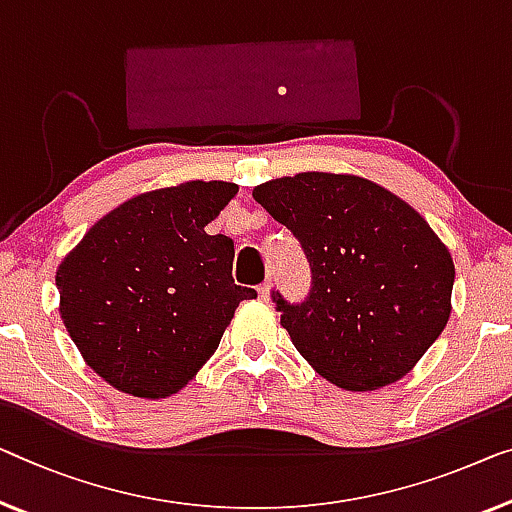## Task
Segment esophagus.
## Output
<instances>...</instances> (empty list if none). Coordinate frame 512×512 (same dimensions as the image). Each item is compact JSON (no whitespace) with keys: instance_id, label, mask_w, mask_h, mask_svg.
I'll use <instances>...</instances> for the list:
<instances>
[{"instance_id":"esophagus-1","label":"esophagus","mask_w":512,"mask_h":512,"mask_svg":"<svg viewBox=\"0 0 512 512\" xmlns=\"http://www.w3.org/2000/svg\"><path fill=\"white\" fill-rule=\"evenodd\" d=\"M269 292H271V278H269V280H264L262 285L257 287V294H259V299H269Z\"/></svg>"}]
</instances>
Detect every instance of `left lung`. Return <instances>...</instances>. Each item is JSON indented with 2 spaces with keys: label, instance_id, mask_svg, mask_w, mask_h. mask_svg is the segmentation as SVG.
I'll return each instance as SVG.
<instances>
[{
  "label": "left lung",
  "instance_id": "8db88e82",
  "mask_svg": "<svg viewBox=\"0 0 512 512\" xmlns=\"http://www.w3.org/2000/svg\"><path fill=\"white\" fill-rule=\"evenodd\" d=\"M253 197L308 257V296L271 294L305 361L345 391L407 375L446 329L455 282L453 257L421 213L352 174L303 172Z\"/></svg>",
  "mask_w": 512,
  "mask_h": 512
}]
</instances>
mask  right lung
Returning a JSON list of instances; mask_svg holds the SVG:
<instances>
[{
	"mask_svg": "<svg viewBox=\"0 0 512 512\" xmlns=\"http://www.w3.org/2000/svg\"><path fill=\"white\" fill-rule=\"evenodd\" d=\"M236 183L188 181L103 216L57 269L59 312L89 368L135 398H167L220 345L250 287L234 285V241L204 232Z\"/></svg>",
	"mask_w": 512,
	"mask_h": 512,
	"instance_id": "1",
	"label": "right lung"
}]
</instances>
